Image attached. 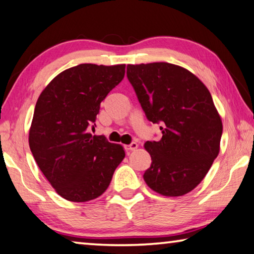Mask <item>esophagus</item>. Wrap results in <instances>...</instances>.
I'll use <instances>...</instances> for the list:
<instances>
[{
    "instance_id": "1",
    "label": "esophagus",
    "mask_w": 254,
    "mask_h": 254,
    "mask_svg": "<svg viewBox=\"0 0 254 254\" xmlns=\"http://www.w3.org/2000/svg\"><path fill=\"white\" fill-rule=\"evenodd\" d=\"M138 147V144L137 143H131V144H129V145H126V148L127 151H135V149Z\"/></svg>"
}]
</instances>
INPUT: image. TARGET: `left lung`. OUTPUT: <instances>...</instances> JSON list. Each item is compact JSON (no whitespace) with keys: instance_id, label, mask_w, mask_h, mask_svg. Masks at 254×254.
Returning <instances> with one entry per match:
<instances>
[{"instance_id":"obj_1","label":"left lung","mask_w":254,"mask_h":254,"mask_svg":"<svg viewBox=\"0 0 254 254\" xmlns=\"http://www.w3.org/2000/svg\"><path fill=\"white\" fill-rule=\"evenodd\" d=\"M127 77L147 119L162 124V138L144 144L152 159L144 180L162 196H184L221 149L222 118L209 90L190 70L165 62L127 65Z\"/></svg>"}]
</instances>
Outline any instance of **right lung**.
I'll use <instances>...</instances> for the list:
<instances>
[{
	"label": "right lung",
	"instance_id": "add662e5",
	"mask_svg": "<svg viewBox=\"0 0 254 254\" xmlns=\"http://www.w3.org/2000/svg\"><path fill=\"white\" fill-rule=\"evenodd\" d=\"M125 64H80L58 74L37 100L29 146L49 184L68 201L105 192L125 157L120 144L89 132L100 103L125 76Z\"/></svg>",
	"mask_w": 254,
	"mask_h": 254
}]
</instances>
